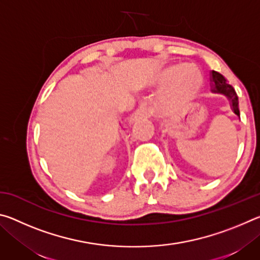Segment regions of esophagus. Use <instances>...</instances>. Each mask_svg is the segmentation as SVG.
I'll list each match as a JSON object with an SVG mask.
<instances>
[{"mask_svg": "<svg viewBox=\"0 0 260 260\" xmlns=\"http://www.w3.org/2000/svg\"><path fill=\"white\" fill-rule=\"evenodd\" d=\"M134 114L135 117L138 118H149L153 114V110L150 108H140L136 110V112Z\"/></svg>", "mask_w": 260, "mask_h": 260, "instance_id": "1", "label": "esophagus"}]
</instances>
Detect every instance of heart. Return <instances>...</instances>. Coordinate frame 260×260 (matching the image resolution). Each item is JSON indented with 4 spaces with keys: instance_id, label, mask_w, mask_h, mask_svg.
Returning <instances> with one entry per match:
<instances>
[{
    "instance_id": "1",
    "label": "heart",
    "mask_w": 260,
    "mask_h": 260,
    "mask_svg": "<svg viewBox=\"0 0 260 260\" xmlns=\"http://www.w3.org/2000/svg\"><path fill=\"white\" fill-rule=\"evenodd\" d=\"M158 81L166 83L159 98L161 109H172L188 102L203 83V74L192 63H182L169 68L158 76Z\"/></svg>"
}]
</instances>
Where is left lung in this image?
I'll list each match as a JSON object with an SVG mask.
<instances>
[{"label": "left lung", "mask_w": 260, "mask_h": 260, "mask_svg": "<svg viewBox=\"0 0 260 260\" xmlns=\"http://www.w3.org/2000/svg\"><path fill=\"white\" fill-rule=\"evenodd\" d=\"M211 91L214 94H222L230 100L232 110L236 116L240 117L239 98L235 93V89L228 83L227 79L217 71H211Z\"/></svg>", "instance_id": "obj_1"}]
</instances>
